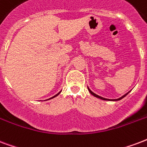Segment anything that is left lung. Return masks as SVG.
<instances>
[{
    "label": "left lung",
    "instance_id": "left-lung-1",
    "mask_svg": "<svg viewBox=\"0 0 147 147\" xmlns=\"http://www.w3.org/2000/svg\"><path fill=\"white\" fill-rule=\"evenodd\" d=\"M88 88V90H89V92H90V93L92 95H94V97H96V98H100V99L105 100V101H119V100H121V99L123 98L124 97H125V96L127 95L128 94H129V92H128L127 94H124V95H123V96H122V97H121V98H117V99H108V98H102V97H101V96H99V95H98V94H94V92H92V91H91V90H90V89H89V88Z\"/></svg>",
    "mask_w": 147,
    "mask_h": 147
}]
</instances>
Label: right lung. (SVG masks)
Wrapping results in <instances>:
<instances>
[{"label": "right lung", "mask_w": 147, "mask_h": 147, "mask_svg": "<svg viewBox=\"0 0 147 147\" xmlns=\"http://www.w3.org/2000/svg\"><path fill=\"white\" fill-rule=\"evenodd\" d=\"M60 92H61V90H60V91H59V93H58V94H56V95H54L53 97H52V98H49V99H52V98H55V97H57V95H59V94H60ZM47 100H48V99H47Z\"/></svg>", "instance_id": "obj_1"}]
</instances>
